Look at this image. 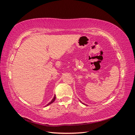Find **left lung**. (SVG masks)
Here are the masks:
<instances>
[{
  "label": "left lung",
  "instance_id": "obj_1",
  "mask_svg": "<svg viewBox=\"0 0 135 135\" xmlns=\"http://www.w3.org/2000/svg\"><path fill=\"white\" fill-rule=\"evenodd\" d=\"M79 101H80V100H79ZM80 103H81V101H80ZM82 103V104H84V105H85V104H84V103Z\"/></svg>",
  "mask_w": 135,
  "mask_h": 135
}]
</instances>
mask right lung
Returning <instances> with one entry per match:
<instances>
[{
	"mask_svg": "<svg viewBox=\"0 0 135 135\" xmlns=\"http://www.w3.org/2000/svg\"><path fill=\"white\" fill-rule=\"evenodd\" d=\"M55 99H56V96H55L54 97V98H53V99L51 100V101L50 102V103H49L47 105H46V106H45V107H47V106H48L49 105H50V104H51L52 103H54V102L55 101Z\"/></svg>",
	"mask_w": 135,
	"mask_h": 135,
	"instance_id": "1",
	"label": "right lung"
}]
</instances>
